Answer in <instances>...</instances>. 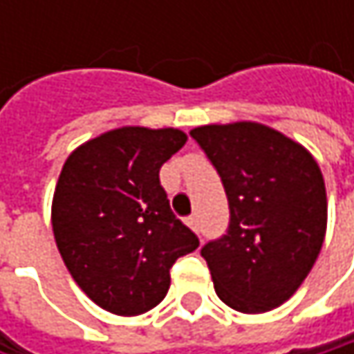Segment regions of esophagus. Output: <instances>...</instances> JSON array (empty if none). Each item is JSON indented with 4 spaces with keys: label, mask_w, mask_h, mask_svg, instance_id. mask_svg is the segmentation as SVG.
I'll return each mask as SVG.
<instances>
[{
    "label": "esophagus",
    "mask_w": 354,
    "mask_h": 354,
    "mask_svg": "<svg viewBox=\"0 0 354 354\" xmlns=\"http://www.w3.org/2000/svg\"><path fill=\"white\" fill-rule=\"evenodd\" d=\"M186 225L190 227V230H194V232H198V219L196 217H186Z\"/></svg>",
    "instance_id": "obj_1"
}]
</instances>
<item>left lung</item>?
Returning a JSON list of instances; mask_svg holds the SVG:
<instances>
[{
	"instance_id": "obj_1",
	"label": "left lung",
	"mask_w": 354,
	"mask_h": 354,
	"mask_svg": "<svg viewBox=\"0 0 354 354\" xmlns=\"http://www.w3.org/2000/svg\"><path fill=\"white\" fill-rule=\"evenodd\" d=\"M223 182L227 232L201 248L223 304L262 314L304 283L326 234V188L299 143L258 122L190 131Z\"/></svg>"
}]
</instances>
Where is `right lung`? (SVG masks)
Wrapping results in <instances>:
<instances>
[{"instance_id":"right-lung-1","label":"right lung","mask_w":354,"mask_h":354,"mask_svg":"<svg viewBox=\"0 0 354 354\" xmlns=\"http://www.w3.org/2000/svg\"><path fill=\"white\" fill-rule=\"evenodd\" d=\"M186 143L178 129L122 127L77 147L53 198V232L82 291L102 310L139 316L170 289V268L198 238L170 209L160 168Z\"/></svg>"}]
</instances>
